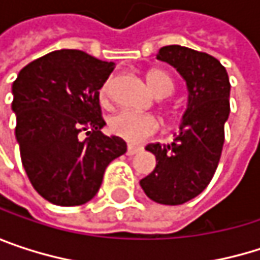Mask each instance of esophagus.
<instances>
[{"mask_svg":"<svg viewBox=\"0 0 260 260\" xmlns=\"http://www.w3.org/2000/svg\"><path fill=\"white\" fill-rule=\"evenodd\" d=\"M140 150H141V147H137V146H128L126 153H128V155H135V153H138Z\"/></svg>","mask_w":260,"mask_h":260,"instance_id":"esophagus-1","label":"esophagus"}]
</instances>
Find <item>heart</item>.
<instances>
[{"label": "heart", "mask_w": 260, "mask_h": 260, "mask_svg": "<svg viewBox=\"0 0 260 260\" xmlns=\"http://www.w3.org/2000/svg\"><path fill=\"white\" fill-rule=\"evenodd\" d=\"M147 84L153 90V93L159 98L172 94L175 85L172 78L158 69H153L147 74ZM111 85H113V78H107L104 84L99 88V98L102 102H107L111 93ZM158 120L153 116L149 114H140V113H132V111H120L114 114L108 126L113 134L117 137H122L123 140L131 141V143H140L146 140L147 137L153 135L158 129Z\"/></svg>", "instance_id": "1"}]
</instances>
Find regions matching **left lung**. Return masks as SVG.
<instances>
[{
    "label": "left lung",
    "mask_w": 260,
    "mask_h": 260,
    "mask_svg": "<svg viewBox=\"0 0 260 260\" xmlns=\"http://www.w3.org/2000/svg\"><path fill=\"white\" fill-rule=\"evenodd\" d=\"M156 58L179 72L188 105L170 144L146 146L156 166L140 185L150 200L175 206L199 196L217 170L231 113V82L224 66L206 52L170 45L161 48Z\"/></svg>",
    "instance_id": "left-lung-1"
}]
</instances>
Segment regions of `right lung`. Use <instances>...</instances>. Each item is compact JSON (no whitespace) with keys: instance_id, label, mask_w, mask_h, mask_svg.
<instances>
[{"instance_id":"right-lung-1","label":"right lung","mask_w":260,"mask_h":260,"mask_svg":"<svg viewBox=\"0 0 260 260\" xmlns=\"http://www.w3.org/2000/svg\"><path fill=\"white\" fill-rule=\"evenodd\" d=\"M113 61L82 51H52L18 74L12 85L16 141L34 189L58 206H78L101 188L107 166L126 152V143L104 135L99 88ZM84 130L89 137L79 140Z\"/></svg>"}]
</instances>
